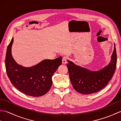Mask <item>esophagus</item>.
<instances>
[{"instance_id":"esophagus-1","label":"esophagus","mask_w":121,"mask_h":121,"mask_svg":"<svg viewBox=\"0 0 121 121\" xmlns=\"http://www.w3.org/2000/svg\"><path fill=\"white\" fill-rule=\"evenodd\" d=\"M68 56H64V57H63L62 58V63L63 64H65L66 63V62H67V60H68Z\"/></svg>"}]
</instances>
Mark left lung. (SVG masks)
Instances as JSON below:
<instances>
[{"label":"left lung","mask_w":121,"mask_h":121,"mask_svg":"<svg viewBox=\"0 0 121 121\" xmlns=\"http://www.w3.org/2000/svg\"><path fill=\"white\" fill-rule=\"evenodd\" d=\"M68 62L69 76L75 91L84 95L95 93L106 87L114 73L117 62L115 45L110 62L99 71H91L76 65L70 60Z\"/></svg>","instance_id":"1"}]
</instances>
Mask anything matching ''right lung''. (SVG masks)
I'll list each match as a JSON object with an SVG mask.
<instances>
[{
  "label": "right lung",
  "instance_id": "1",
  "mask_svg": "<svg viewBox=\"0 0 121 121\" xmlns=\"http://www.w3.org/2000/svg\"><path fill=\"white\" fill-rule=\"evenodd\" d=\"M13 37L7 47L5 65L9 79L15 88L25 95L40 97L49 91L52 76L62 63V56L53 60H43L37 65L24 67L13 58L11 48Z\"/></svg>",
  "mask_w": 121,
  "mask_h": 121
}]
</instances>
